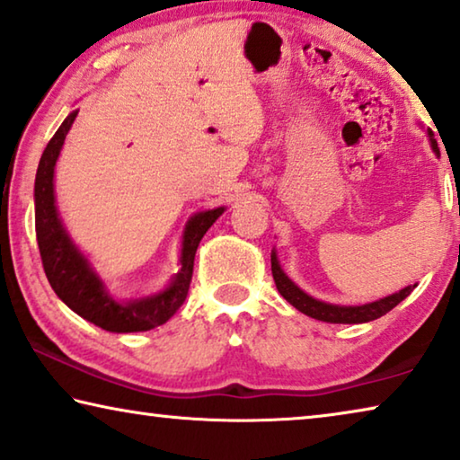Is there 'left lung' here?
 <instances>
[{
  "instance_id": "obj_1",
  "label": "left lung",
  "mask_w": 460,
  "mask_h": 460,
  "mask_svg": "<svg viewBox=\"0 0 460 460\" xmlns=\"http://www.w3.org/2000/svg\"><path fill=\"white\" fill-rule=\"evenodd\" d=\"M431 136V132H429ZM431 146L438 153V144L436 140L431 138ZM270 264H272V279H274V285H277V289L280 296H283L289 304L299 310L301 314H305V316L310 318H316L322 322H332V324H361V322H369V320H376L384 316V314H388L393 307H396L401 304L402 299H405L411 291H413V287H405V289H401L399 293H394V296H388L384 299L374 301V304H366V305H332V304H324V301H318L310 296H305L304 291L299 289L297 285H293L289 279L285 277V272L280 270V264L277 260V253L272 252L270 256Z\"/></svg>"
}]
</instances>
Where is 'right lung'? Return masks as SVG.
I'll return each mask as SVG.
<instances>
[{
	"instance_id": "obj_1",
	"label": "right lung",
	"mask_w": 460,
	"mask_h": 460,
	"mask_svg": "<svg viewBox=\"0 0 460 460\" xmlns=\"http://www.w3.org/2000/svg\"><path fill=\"white\" fill-rule=\"evenodd\" d=\"M78 111H72L61 123L58 132L47 144L43 156L39 161L37 180H34V229L40 252V262L47 274V280L58 293V297L88 322L101 326L109 332H140L161 326L180 310L188 297L191 272H194L196 250L204 233L210 225L223 215V207L207 212H198L191 217L183 233L181 248V270L177 272L167 289L159 296L119 304L107 296L105 287L97 274L88 266L86 258L74 248L55 208L53 196V169L58 161L61 144L66 140L67 129L72 128Z\"/></svg>"
}]
</instances>
